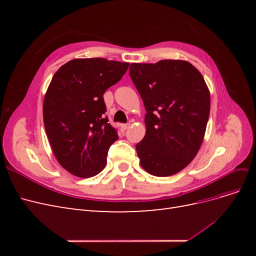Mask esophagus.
Returning a JSON list of instances; mask_svg holds the SVG:
<instances>
[{
    "instance_id": "obj_1",
    "label": "esophagus",
    "mask_w": 256,
    "mask_h": 256,
    "mask_svg": "<svg viewBox=\"0 0 256 256\" xmlns=\"http://www.w3.org/2000/svg\"><path fill=\"white\" fill-rule=\"evenodd\" d=\"M129 124H122V125H120V128H122V130H127L128 128H129Z\"/></svg>"
}]
</instances>
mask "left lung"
Instances as JSON below:
<instances>
[{
    "instance_id": "left-lung-1",
    "label": "left lung",
    "mask_w": 256,
    "mask_h": 256,
    "mask_svg": "<svg viewBox=\"0 0 256 256\" xmlns=\"http://www.w3.org/2000/svg\"><path fill=\"white\" fill-rule=\"evenodd\" d=\"M146 110V134L136 148L141 166L154 176H171L194 159L203 143L210 92L203 76L184 60L129 68Z\"/></svg>"
}]
</instances>
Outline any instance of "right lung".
I'll use <instances>...</instances> for the list:
<instances>
[{
	"label": "right lung",
	"mask_w": 256,
	"mask_h": 256,
	"mask_svg": "<svg viewBox=\"0 0 256 256\" xmlns=\"http://www.w3.org/2000/svg\"><path fill=\"white\" fill-rule=\"evenodd\" d=\"M128 67L102 58H74L54 74L44 99V125L54 156L70 174L86 178L104 168L118 136L104 115V94Z\"/></svg>",
	"instance_id": "right-lung-1"
}]
</instances>
